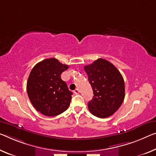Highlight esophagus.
Listing matches in <instances>:
<instances>
[{
    "label": "esophagus",
    "instance_id": "1",
    "mask_svg": "<svg viewBox=\"0 0 156 156\" xmlns=\"http://www.w3.org/2000/svg\"><path fill=\"white\" fill-rule=\"evenodd\" d=\"M74 93H75V94H78V93H80V90H79V89H77V88H76V89H75V90H74Z\"/></svg>",
    "mask_w": 156,
    "mask_h": 156
}]
</instances>
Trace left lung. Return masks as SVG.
I'll use <instances>...</instances> for the list:
<instances>
[{
	"label": "left lung",
	"instance_id": "left-lung-1",
	"mask_svg": "<svg viewBox=\"0 0 156 156\" xmlns=\"http://www.w3.org/2000/svg\"><path fill=\"white\" fill-rule=\"evenodd\" d=\"M92 86L93 98L88 102L90 113L98 118H107L121 107L125 98V83L121 74L107 60L98 58L84 66Z\"/></svg>",
	"mask_w": 156,
	"mask_h": 156
}]
</instances>
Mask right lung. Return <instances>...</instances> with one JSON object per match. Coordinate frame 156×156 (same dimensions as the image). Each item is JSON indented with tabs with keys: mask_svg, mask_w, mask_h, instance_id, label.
I'll use <instances>...</instances> for the list:
<instances>
[{
	"mask_svg": "<svg viewBox=\"0 0 156 156\" xmlns=\"http://www.w3.org/2000/svg\"><path fill=\"white\" fill-rule=\"evenodd\" d=\"M68 69L55 58L37 63L27 81V93L33 107L47 116L61 114L68 108L73 93L61 80L63 72Z\"/></svg>",
	"mask_w": 156,
	"mask_h": 156,
	"instance_id": "right-lung-1",
	"label": "right lung"
}]
</instances>
